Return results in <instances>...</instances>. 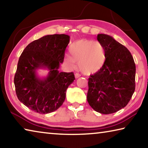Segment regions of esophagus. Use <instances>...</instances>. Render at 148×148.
Listing matches in <instances>:
<instances>
[{"label": "esophagus", "instance_id": "esophagus-1", "mask_svg": "<svg viewBox=\"0 0 148 148\" xmlns=\"http://www.w3.org/2000/svg\"><path fill=\"white\" fill-rule=\"evenodd\" d=\"M75 77H76V78H78V77H79L80 76H81V75H80L79 74H78V73H76L75 74Z\"/></svg>", "mask_w": 148, "mask_h": 148}]
</instances>
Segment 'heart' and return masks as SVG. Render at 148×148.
Listing matches in <instances>:
<instances>
[{
	"instance_id": "1",
	"label": "heart",
	"mask_w": 148,
	"mask_h": 148,
	"mask_svg": "<svg viewBox=\"0 0 148 148\" xmlns=\"http://www.w3.org/2000/svg\"><path fill=\"white\" fill-rule=\"evenodd\" d=\"M69 53L64 62L70 68H75L76 62L82 73L90 75L100 71L106 62V56L104 46L97 41L79 40L69 46Z\"/></svg>"
}]
</instances>
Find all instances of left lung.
Masks as SVG:
<instances>
[{
  "label": "left lung",
  "mask_w": 148,
  "mask_h": 148,
  "mask_svg": "<svg viewBox=\"0 0 148 148\" xmlns=\"http://www.w3.org/2000/svg\"><path fill=\"white\" fill-rule=\"evenodd\" d=\"M97 40L106 59L103 67L89 77L87 100L96 112L113 114L126 106L134 93L136 66L131 52L112 36L99 34Z\"/></svg>",
  "instance_id": "left-lung-1"
}]
</instances>
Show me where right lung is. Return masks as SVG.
Here are the masks:
<instances>
[{
  "instance_id": "obj_1",
  "label": "right lung",
  "mask_w": 148,
  "mask_h": 148,
  "mask_svg": "<svg viewBox=\"0 0 148 148\" xmlns=\"http://www.w3.org/2000/svg\"><path fill=\"white\" fill-rule=\"evenodd\" d=\"M70 42L67 34L46 35L27 46L20 56L14 76L19 101L39 114L56 111L63 103L69 86L75 79L73 72L59 71ZM49 71L40 77L37 71Z\"/></svg>"
}]
</instances>
